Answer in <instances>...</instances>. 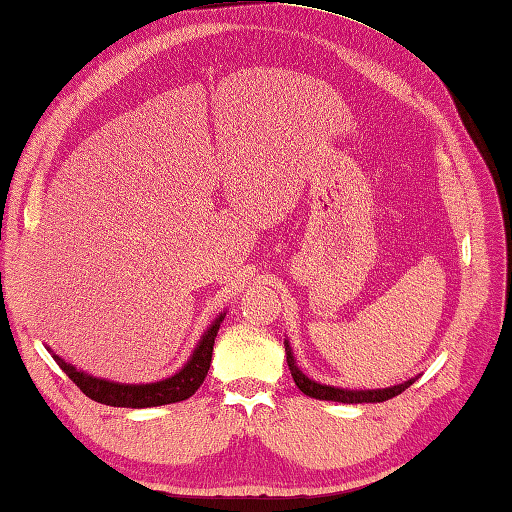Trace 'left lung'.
Masks as SVG:
<instances>
[{
  "label": "left lung",
  "mask_w": 512,
  "mask_h": 512,
  "mask_svg": "<svg viewBox=\"0 0 512 512\" xmlns=\"http://www.w3.org/2000/svg\"><path fill=\"white\" fill-rule=\"evenodd\" d=\"M285 352H287V363L291 370V377L295 381V385L311 399H320V401H335V403H383L392 399V396H399L401 392H405L410 385L414 383V379L392 385V388H383V390H342V388H333V385H322L317 381H311L306 374H302V370L295 366V357L293 350L289 346V342L285 339Z\"/></svg>",
  "instance_id": "left-lung-1"
}]
</instances>
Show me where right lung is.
Instances as JSON below:
<instances>
[{
    "instance_id": "right-lung-1",
    "label": "right lung",
    "mask_w": 512,
    "mask_h": 512,
    "mask_svg": "<svg viewBox=\"0 0 512 512\" xmlns=\"http://www.w3.org/2000/svg\"><path fill=\"white\" fill-rule=\"evenodd\" d=\"M225 313H221L217 320L212 322L203 337L199 339L197 348L192 350V355L188 363L179 372H175L173 377L155 381V383H113L107 379H98L92 377V374H85L81 370H76L72 363H67L59 355L52 357L59 363V368L70 377L81 392L96 403H105L111 407H157V405H168V403H179L190 399L195 394L206 374L210 370V361H212V346H214V337L219 333V326L223 322Z\"/></svg>"
}]
</instances>
